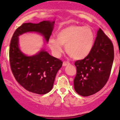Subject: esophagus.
Masks as SVG:
<instances>
[{"label": "esophagus", "instance_id": "34e87169", "mask_svg": "<svg viewBox=\"0 0 120 120\" xmlns=\"http://www.w3.org/2000/svg\"><path fill=\"white\" fill-rule=\"evenodd\" d=\"M69 64H70V63L68 62L64 61V62H63V66H66V65H69Z\"/></svg>", "mask_w": 120, "mask_h": 120}]
</instances>
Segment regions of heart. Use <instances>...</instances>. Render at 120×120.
I'll list each match as a JSON object with an SVG mask.
<instances>
[{"instance_id":"b5f03b06","label":"heart","mask_w":120,"mask_h":120,"mask_svg":"<svg viewBox=\"0 0 120 120\" xmlns=\"http://www.w3.org/2000/svg\"><path fill=\"white\" fill-rule=\"evenodd\" d=\"M57 40L49 39V45L53 54L56 57L63 52V45H65L66 52L75 60H82L87 57L92 51L95 42V34L90 26L77 25L68 26L56 34Z\"/></svg>"}]
</instances>
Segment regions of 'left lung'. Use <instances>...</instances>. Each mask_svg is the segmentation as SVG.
Instances as JSON below:
<instances>
[{
    "mask_svg": "<svg viewBox=\"0 0 120 120\" xmlns=\"http://www.w3.org/2000/svg\"><path fill=\"white\" fill-rule=\"evenodd\" d=\"M113 60V43L99 28L90 54L75 63L77 70L74 79L76 92L82 97H88L99 91L109 78Z\"/></svg>",
    "mask_w": 120,
    "mask_h": 120,
    "instance_id": "left-lung-1",
    "label": "left lung"
}]
</instances>
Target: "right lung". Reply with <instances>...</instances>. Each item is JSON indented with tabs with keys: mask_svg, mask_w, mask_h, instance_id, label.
I'll list each match as a JSON object with an SVG mask.
<instances>
[{
	"mask_svg": "<svg viewBox=\"0 0 120 120\" xmlns=\"http://www.w3.org/2000/svg\"><path fill=\"white\" fill-rule=\"evenodd\" d=\"M55 21H43L39 23H24L13 34L10 44V64L17 82L29 92L43 95L52 90L56 73L62 62L41 50L33 56L23 54L18 47V36L24 33L34 32L49 41Z\"/></svg>",
	"mask_w": 120,
	"mask_h": 120,
	"instance_id": "right-lung-1",
	"label": "right lung"
}]
</instances>
